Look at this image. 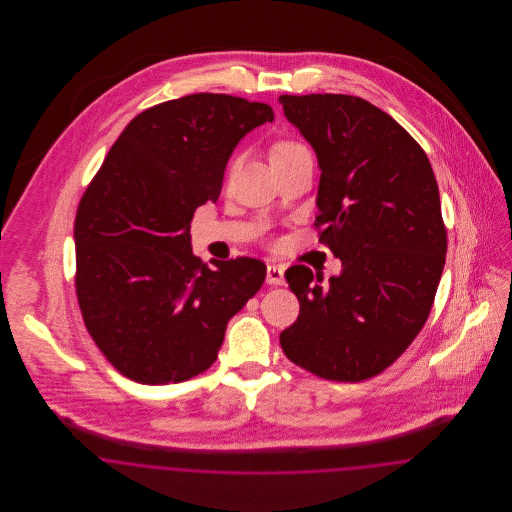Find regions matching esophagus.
Instances as JSON below:
<instances>
[{
  "label": "esophagus",
  "instance_id": "1",
  "mask_svg": "<svg viewBox=\"0 0 512 512\" xmlns=\"http://www.w3.org/2000/svg\"><path fill=\"white\" fill-rule=\"evenodd\" d=\"M267 284L270 286H284L286 278H284V268L276 263H270L267 267Z\"/></svg>",
  "mask_w": 512,
  "mask_h": 512
}]
</instances>
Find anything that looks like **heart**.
<instances>
[{
    "label": "heart",
    "mask_w": 512,
    "mask_h": 512,
    "mask_svg": "<svg viewBox=\"0 0 512 512\" xmlns=\"http://www.w3.org/2000/svg\"><path fill=\"white\" fill-rule=\"evenodd\" d=\"M307 147L292 142V140H282V142H276L274 146L270 147V163L274 161H280V159H286L290 155H295L299 151H305Z\"/></svg>",
    "instance_id": "1"
}]
</instances>
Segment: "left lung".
I'll use <instances>...</instances> for the list:
<instances>
[{"label": "left lung", "mask_w": 512, "mask_h": 512, "mask_svg": "<svg viewBox=\"0 0 512 512\" xmlns=\"http://www.w3.org/2000/svg\"><path fill=\"white\" fill-rule=\"evenodd\" d=\"M278 101L317 153L318 242L341 261L324 286L305 265L286 270L299 317L280 345L324 380L363 382L386 370L430 315L447 253L438 182L413 136L366 99Z\"/></svg>", "instance_id": "left-lung-1"}]
</instances>
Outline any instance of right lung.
Here are the masks:
<instances>
[{
	"instance_id": "right-lung-1",
	"label": "right lung",
	"mask_w": 512,
	"mask_h": 512,
	"mask_svg": "<svg viewBox=\"0 0 512 512\" xmlns=\"http://www.w3.org/2000/svg\"><path fill=\"white\" fill-rule=\"evenodd\" d=\"M272 107L226 94L153 105L128 122L74 219L76 297L99 351L126 378L163 386L217 361L226 324L267 267L192 253L195 209L217 201L226 163Z\"/></svg>"
}]
</instances>
